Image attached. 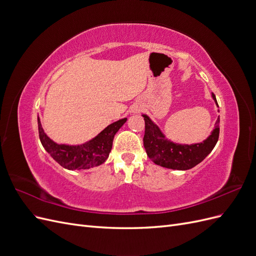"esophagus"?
<instances>
[{
	"label": "esophagus",
	"mask_w": 256,
	"mask_h": 256,
	"mask_svg": "<svg viewBox=\"0 0 256 256\" xmlns=\"http://www.w3.org/2000/svg\"><path fill=\"white\" fill-rule=\"evenodd\" d=\"M134 111H136V112H138V109H136V110H134Z\"/></svg>",
	"instance_id": "1"
}]
</instances>
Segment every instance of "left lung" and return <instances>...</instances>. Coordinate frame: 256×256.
Instances as JSON below:
<instances>
[{"instance_id":"1","label":"left lung","mask_w":256,"mask_h":256,"mask_svg":"<svg viewBox=\"0 0 256 256\" xmlns=\"http://www.w3.org/2000/svg\"><path fill=\"white\" fill-rule=\"evenodd\" d=\"M216 102V96L212 94ZM145 120V134L143 143L147 156L160 166L172 170H189L202 162L212 152L219 138L220 118L216 122V127L206 140L200 143L180 144L170 141L160 128L154 124L148 115H142Z\"/></svg>"}]
</instances>
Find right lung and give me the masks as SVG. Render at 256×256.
<instances>
[{
  "mask_svg": "<svg viewBox=\"0 0 256 256\" xmlns=\"http://www.w3.org/2000/svg\"><path fill=\"white\" fill-rule=\"evenodd\" d=\"M38 132L44 148L58 164L67 170H84L102 164L109 157L113 138L120 128L127 122L122 118L110 124L92 140L78 145L58 144L47 136L42 126L40 116L37 118Z\"/></svg>",
  "mask_w": 256,
  "mask_h": 256,
  "instance_id": "add662e5",
  "label": "right lung"
}]
</instances>
